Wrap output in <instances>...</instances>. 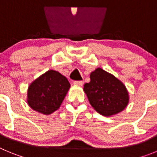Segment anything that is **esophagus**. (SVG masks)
I'll list each match as a JSON object with an SVG mask.
<instances>
[{"label": "esophagus", "instance_id": "1", "mask_svg": "<svg viewBox=\"0 0 157 157\" xmlns=\"http://www.w3.org/2000/svg\"><path fill=\"white\" fill-rule=\"evenodd\" d=\"M73 83H74V85H75V86H82L83 84V82L82 81H75Z\"/></svg>", "mask_w": 157, "mask_h": 157}]
</instances>
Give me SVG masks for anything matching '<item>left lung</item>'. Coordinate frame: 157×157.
Segmentation results:
<instances>
[{"mask_svg":"<svg viewBox=\"0 0 157 157\" xmlns=\"http://www.w3.org/2000/svg\"><path fill=\"white\" fill-rule=\"evenodd\" d=\"M90 78V82L84 85L83 90L99 114L109 117L126 109L130 101L129 93L119 78L100 67L91 72Z\"/></svg>","mask_w":157,"mask_h":157,"instance_id":"1","label":"left lung"}]
</instances>
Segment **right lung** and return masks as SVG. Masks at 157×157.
I'll list each match as a JSON object with an SVG mask.
<instances>
[{
    "mask_svg": "<svg viewBox=\"0 0 157 157\" xmlns=\"http://www.w3.org/2000/svg\"><path fill=\"white\" fill-rule=\"evenodd\" d=\"M71 85L59 71L48 70L32 82L27 92V103L35 112L49 115L57 110Z\"/></svg>",
    "mask_w": 157,
    "mask_h": 157,
    "instance_id": "1",
    "label": "right lung"
}]
</instances>
